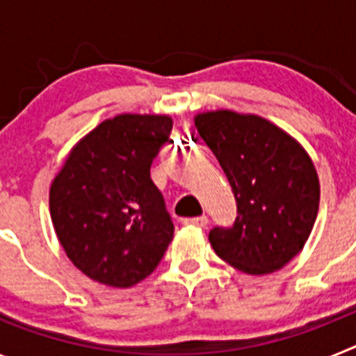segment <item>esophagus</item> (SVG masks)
<instances>
[{
  "instance_id": "1",
  "label": "esophagus",
  "mask_w": 356,
  "mask_h": 356,
  "mask_svg": "<svg viewBox=\"0 0 356 356\" xmlns=\"http://www.w3.org/2000/svg\"><path fill=\"white\" fill-rule=\"evenodd\" d=\"M184 225L188 226H197V228H205L209 225V217L200 216V217H188V219H184Z\"/></svg>"
}]
</instances>
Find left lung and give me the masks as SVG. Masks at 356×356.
I'll return each mask as SVG.
<instances>
[{
    "label": "left lung",
    "mask_w": 356,
    "mask_h": 356,
    "mask_svg": "<svg viewBox=\"0 0 356 356\" xmlns=\"http://www.w3.org/2000/svg\"><path fill=\"white\" fill-rule=\"evenodd\" d=\"M194 124L237 201L235 225L209 234L217 257L253 276L287 266L303 250L319 210V176L307 149L254 114L212 110L197 114Z\"/></svg>",
    "instance_id": "left-lung-1"
}]
</instances>
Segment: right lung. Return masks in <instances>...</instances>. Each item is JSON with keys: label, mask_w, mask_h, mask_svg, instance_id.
I'll return each mask as SVG.
<instances>
[{"label": "right lung", "mask_w": 356, "mask_h": 356, "mask_svg": "<svg viewBox=\"0 0 356 356\" xmlns=\"http://www.w3.org/2000/svg\"><path fill=\"white\" fill-rule=\"evenodd\" d=\"M172 119L119 114L69 151L49 187V213L67 259L106 287L128 289L155 271L175 235L149 176Z\"/></svg>", "instance_id": "right-lung-1"}]
</instances>
